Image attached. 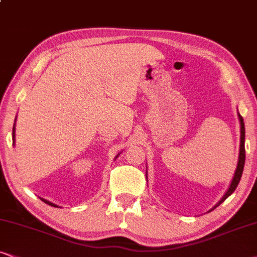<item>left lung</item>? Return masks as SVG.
<instances>
[{
    "label": "left lung",
    "mask_w": 257,
    "mask_h": 257,
    "mask_svg": "<svg viewBox=\"0 0 257 257\" xmlns=\"http://www.w3.org/2000/svg\"><path fill=\"white\" fill-rule=\"evenodd\" d=\"M237 116H238L239 126H241V139H239L241 144H239V154H238V161H237V167H236L235 174H233V177H232L231 183H230V185H229V188H228V190H226V192L224 193V196L222 197V199H220L218 203H217L216 205L212 207V210L216 209L217 206H219L220 204H222L223 201L225 200L226 198L230 196V194H232L233 191L236 190L237 185H238L239 180H241V177H242V173H243V168H244V161H245V149H244L245 128H244V122H243V117H242L241 115H239V112L237 113ZM146 177H147V172H146Z\"/></svg>",
    "instance_id": "left-lung-1"
}]
</instances>
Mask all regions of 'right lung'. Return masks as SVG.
Returning a JSON list of instances; mask_svg holds the SVG:
<instances>
[{
	"mask_svg": "<svg viewBox=\"0 0 257 257\" xmlns=\"http://www.w3.org/2000/svg\"><path fill=\"white\" fill-rule=\"evenodd\" d=\"M15 122H16V118H15ZM13 145H15V123H14V126H13ZM119 154H117L116 155V158L118 157ZM115 158V159H116ZM40 199L44 201V203H46V204H48V205H51V206H54V207H60V206H58L57 204H54V203H52V201H48L47 199H44V198H40Z\"/></svg>",
	"mask_w": 257,
	"mask_h": 257,
	"instance_id": "1",
	"label": "right lung"
}]
</instances>
